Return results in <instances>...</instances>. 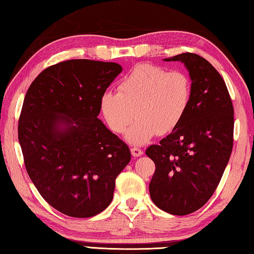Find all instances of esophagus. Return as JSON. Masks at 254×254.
Listing matches in <instances>:
<instances>
[{
  "mask_svg": "<svg viewBox=\"0 0 254 254\" xmlns=\"http://www.w3.org/2000/svg\"><path fill=\"white\" fill-rule=\"evenodd\" d=\"M130 151H131V154H132V156H133L134 158H136V157H140V156H142V153H143L141 149L136 148V147L131 148Z\"/></svg>",
  "mask_w": 254,
  "mask_h": 254,
  "instance_id": "obj_1",
  "label": "esophagus"
}]
</instances>
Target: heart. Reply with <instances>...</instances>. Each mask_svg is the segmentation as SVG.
Segmentation results:
<instances>
[{"label":"heart","mask_w":254,"mask_h":254,"mask_svg":"<svg viewBox=\"0 0 254 254\" xmlns=\"http://www.w3.org/2000/svg\"><path fill=\"white\" fill-rule=\"evenodd\" d=\"M192 84L182 71L142 64L131 70L118 84V93L107 91L100 98L102 115L115 133H126L131 144H143L156 136L177 128L188 112Z\"/></svg>","instance_id":"heart-1"}]
</instances>
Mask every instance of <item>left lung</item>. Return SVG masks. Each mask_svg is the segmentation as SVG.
<instances>
[{
  "label": "left lung",
  "mask_w": 254,
  "mask_h": 254,
  "mask_svg": "<svg viewBox=\"0 0 254 254\" xmlns=\"http://www.w3.org/2000/svg\"><path fill=\"white\" fill-rule=\"evenodd\" d=\"M163 60L184 64L192 98L180 125L146 150L156 164L149 192L160 209L184 216L203 207L220 182L234 144V106L225 81L203 57Z\"/></svg>",
  "instance_id": "8db88e82"
}]
</instances>
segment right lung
Wrapping results in <instances>:
<instances>
[{
    "label": "right lung",
    "mask_w": 254,
    "mask_h": 254,
    "mask_svg": "<svg viewBox=\"0 0 254 254\" xmlns=\"http://www.w3.org/2000/svg\"><path fill=\"white\" fill-rule=\"evenodd\" d=\"M122 71L115 62L66 60L45 69L25 95L18 141L26 170L43 198L66 216L104 210L130 161L127 144L97 117L102 94Z\"/></svg>",
    "instance_id": "add662e5"
}]
</instances>
